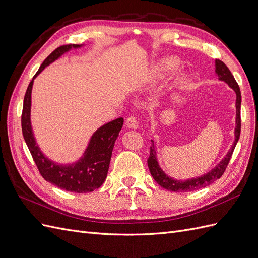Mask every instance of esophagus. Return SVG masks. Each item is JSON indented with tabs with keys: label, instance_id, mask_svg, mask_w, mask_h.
Returning a JSON list of instances; mask_svg holds the SVG:
<instances>
[{
	"label": "esophagus",
	"instance_id": "obj_1",
	"mask_svg": "<svg viewBox=\"0 0 258 258\" xmlns=\"http://www.w3.org/2000/svg\"><path fill=\"white\" fill-rule=\"evenodd\" d=\"M126 126L129 129H138L139 128V122L135 116H130L126 120Z\"/></svg>",
	"mask_w": 258,
	"mask_h": 258
}]
</instances>
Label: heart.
Here are the masks:
<instances>
[{"label":"heart","mask_w":258,"mask_h":258,"mask_svg":"<svg viewBox=\"0 0 258 258\" xmlns=\"http://www.w3.org/2000/svg\"><path fill=\"white\" fill-rule=\"evenodd\" d=\"M177 67V60L173 59V58H167L163 59L162 61H160V63L156 68V72L157 74H166L170 71H172L175 68ZM183 79V77H181Z\"/></svg>","instance_id":"1"}]
</instances>
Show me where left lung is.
Masks as SVG:
<instances>
[{
  "label": "left lung",
  "mask_w": 258,
  "mask_h": 258,
  "mask_svg": "<svg viewBox=\"0 0 258 258\" xmlns=\"http://www.w3.org/2000/svg\"><path fill=\"white\" fill-rule=\"evenodd\" d=\"M215 74L217 75L218 80L225 82L229 87L235 91L236 93V128L233 136H235V140L229 148L227 154L225 155V157L217 163V165L211 169L209 172L199 175L197 177H191L187 179H176L174 177L169 176L165 171H163L158 162L157 158V146H156V142L152 141L151 146V154L150 157L147 159L148 169L151 171V174L154 177V179L157 182L162 188L171 190V191H192L197 190L202 187H206L210 184L215 182L216 179L220 178L224 171L226 170L228 162L231 158V155L233 153V150L238 143V140L240 138V131H241V118H240V108H241V92L239 86L235 80V77L232 76L229 69L226 67L224 62L221 60H215Z\"/></svg>",
  "instance_id": "left-lung-1"
}]
</instances>
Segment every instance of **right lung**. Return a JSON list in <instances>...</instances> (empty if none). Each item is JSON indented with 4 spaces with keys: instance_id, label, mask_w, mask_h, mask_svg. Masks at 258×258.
I'll return each instance as SVG.
<instances>
[{
    "instance_id": "right-lung-1",
    "label": "right lung",
    "mask_w": 258,
    "mask_h": 258,
    "mask_svg": "<svg viewBox=\"0 0 258 258\" xmlns=\"http://www.w3.org/2000/svg\"><path fill=\"white\" fill-rule=\"evenodd\" d=\"M83 46L84 44L60 46L44 60L28 86L21 116L23 138L42 176L46 181L61 189L79 194L93 191L104 183L110 167L114 144L122 128L123 119L119 117L104 123L93 132L87 147L79 160L64 165L58 163L45 156L36 143L32 123H31V93H32L34 80L46 67L59 59L66 52L72 49H79Z\"/></svg>"
}]
</instances>
